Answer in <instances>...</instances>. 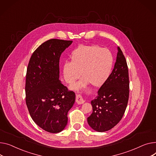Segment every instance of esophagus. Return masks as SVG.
Listing matches in <instances>:
<instances>
[{"label":"esophagus","mask_w":156,"mask_h":156,"mask_svg":"<svg viewBox=\"0 0 156 156\" xmlns=\"http://www.w3.org/2000/svg\"><path fill=\"white\" fill-rule=\"evenodd\" d=\"M85 101V100L83 99V98L82 97L81 95H76V102L78 103V104H83V103H84Z\"/></svg>","instance_id":"obj_1"}]
</instances>
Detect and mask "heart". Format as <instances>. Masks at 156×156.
<instances>
[{
  "label": "heart",
  "mask_w": 156,
  "mask_h": 156,
  "mask_svg": "<svg viewBox=\"0 0 156 156\" xmlns=\"http://www.w3.org/2000/svg\"><path fill=\"white\" fill-rule=\"evenodd\" d=\"M113 66V57L110 51L98 46L81 45L72 52L70 62L63 66V75L65 81L72 83L81 76V80L71 86L78 90L90 83L100 87L107 81Z\"/></svg>",
  "instance_id": "1"
}]
</instances>
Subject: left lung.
<instances>
[{
	"mask_svg": "<svg viewBox=\"0 0 156 156\" xmlns=\"http://www.w3.org/2000/svg\"><path fill=\"white\" fill-rule=\"evenodd\" d=\"M114 68L107 81L91 101L93 112L87 118L94 130L103 132L110 130L122 119L127 108L129 96V79L127 61L117 47Z\"/></svg>",
	"mask_w": 156,
	"mask_h": 156,
	"instance_id": "obj_1",
	"label": "left lung"
}]
</instances>
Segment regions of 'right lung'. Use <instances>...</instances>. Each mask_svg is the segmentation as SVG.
Returning a JSON list of instances; mask_svg holds the SVG:
<instances>
[{
  "label": "right lung",
  "mask_w": 156,
  "mask_h": 156,
  "mask_svg": "<svg viewBox=\"0 0 156 156\" xmlns=\"http://www.w3.org/2000/svg\"><path fill=\"white\" fill-rule=\"evenodd\" d=\"M72 41L49 39L31 56L26 73V102L37 125L50 133H58L67 125L68 111L75 93L59 80V58Z\"/></svg>",
  "instance_id": "add662e5"
}]
</instances>
